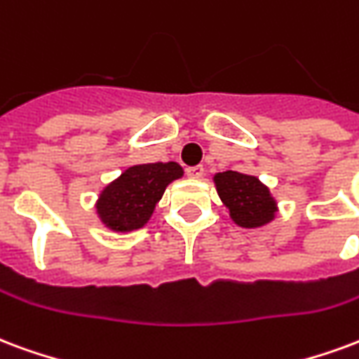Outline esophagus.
I'll list each match as a JSON object with an SVG mask.
<instances>
[{
    "mask_svg": "<svg viewBox=\"0 0 359 359\" xmlns=\"http://www.w3.org/2000/svg\"><path fill=\"white\" fill-rule=\"evenodd\" d=\"M187 175L190 177V179H201V175H203V165L188 167Z\"/></svg>",
    "mask_w": 359,
    "mask_h": 359,
    "instance_id": "34e87169",
    "label": "esophagus"
}]
</instances>
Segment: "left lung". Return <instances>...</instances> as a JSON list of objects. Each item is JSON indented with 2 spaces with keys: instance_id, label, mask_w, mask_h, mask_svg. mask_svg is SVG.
<instances>
[{
  "instance_id": "obj_1",
  "label": "left lung",
  "mask_w": 359,
  "mask_h": 359,
  "mask_svg": "<svg viewBox=\"0 0 359 359\" xmlns=\"http://www.w3.org/2000/svg\"><path fill=\"white\" fill-rule=\"evenodd\" d=\"M215 184L230 217L243 228L264 226L276 215V201L261 180L238 171L215 175Z\"/></svg>"
}]
</instances>
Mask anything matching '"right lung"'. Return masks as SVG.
Returning a JSON list of instances; mask_svg holds the SVG:
<instances>
[{"label":"right lung","mask_w":359,"mask_h":359,"mask_svg":"<svg viewBox=\"0 0 359 359\" xmlns=\"http://www.w3.org/2000/svg\"><path fill=\"white\" fill-rule=\"evenodd\" d=\"M182 177V167L169 163H140L129 167L121 177L102 190L97 211L106 226L116 232L142 228L152 217L169 182Z\"/></svg>","instance_id":"obj_1"}]
</instances>
